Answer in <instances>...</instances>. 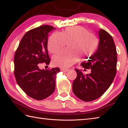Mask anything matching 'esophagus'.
I'll use <instances>...</instances> for the list:
<instances>
[{"label": "esophagus", "mask_w": 128, "mask_h": 128, "mask_svg": "<svg viewBox=\"0 0 128 128\" xmlns=\"http://www.w3.org/2000/svg\"><path fill=\"white\" fill-rule=\"evenodd\" d=\"M60 70H61V71L63 72H66L69 70V69H61Z\"/></svg>", "instance_id": "esophagus-1"}]
</instances>
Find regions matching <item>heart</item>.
I'll return each instance as SVG.
<instances>
[{
	"instance_id": "b5f03b06",
	"label": "heart",
	"mask_w": 128,
	"mask_h": 128,
	"mask_svg": "<svg viewBox=\"0 0 128 128\" xmlns=\"http://www.w3.org/2000/svg\"><path fill=\"white\" fill-rule=\"evenodd\" d=\"M68 44L69 49L64 50L53 57L54 66L67 68L79 60L78 56H90L98 46V40L94 34L80 26L69 27L60 33H54L48 40V50L50 53L59 52Z\"/></svg>"
}]
</instances>
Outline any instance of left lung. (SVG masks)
<instances>
[{
	"mask_svg": "<svg viewBox=\"0 0 128 128\" xmlns=\"http://www.w3.org/2000/svg\"><path fill=\"white\" fill-rule=\"evenodd\" d=\"M97 50L87 62L81 64L84 69H91V73L84 75L75 69L77 77L72 83L76 96L85 102L98 98L110 88L116 72L117 53L112 37L100 29Z\"/></svg>",
	"mask_w": 128,
	"mask_h": 128,
	"instance_id": "1",
	"label": "left lung"
}]
</instances>
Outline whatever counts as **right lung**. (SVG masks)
Here are the masks:
<instances>
[{
	"instance_id": "add662e5",
	"label": "right lung",
	"mask_w": 128,
	"mask_h": 128,
	"mask_svg": "<svg viewBox=\"0 0 128 128\" xmlns=\"http://www.w3.org/2000/svg\"><path fill=\"white\" fill-rule=\"evenodd\" d=\"M55 29L52 26L43 25L28 31L15 52L14 62L16 82L27 95L37 100L46 98L55 90L56 74L60 69L41 70L38 67L40 63L50 64L48 36Z\"/></svg>"
}]
</instances>
